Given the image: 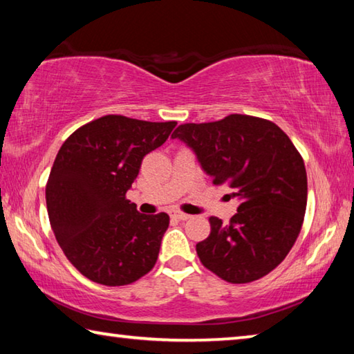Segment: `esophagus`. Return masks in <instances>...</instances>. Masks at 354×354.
I'll return each instance as SVG.
<instances>
[{
  "label": "esophagus",
  "mask_w": 354,
  "mask_h": 354,
  "mask_svg": "<svg viewBox=\"0 0 354 354\" xmlns=\"http://www.w3.org/2000/svg\"><path fill=\"white\" fill-rule=\"evenodd\" d=\"M171 215H173V217L179 218V220H189V218H190L189 214H185V212H183V211H178V209H176V211H173Z\"/></svg>",
  "instance_id": "34e87169"
}]
</instances>
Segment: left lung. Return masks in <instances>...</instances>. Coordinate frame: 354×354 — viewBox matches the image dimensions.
I'll return each mask as SVG.
<instances>
[{"label":"left lung","mask_w":354,"mask_h":354,"mask_svg":"<svg viewBox=\"0 0 354 354\" xmlns=\"http://www.w3.org/2000/svg\"><path fill=\"white\" fill-rule=\"evenodd\" d=\"M194 149L215 185L241 200L230 223L211 217V234L196 243L207 270L232 284L277 268L301 231L308 176L301 154L270 120L231 113L218 122L184 123L171 134Z\"/></svg>","instance_id":"obj_1"}]
</instances>
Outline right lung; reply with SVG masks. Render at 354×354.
<instances>
[{"label":"right lung","mask_w":354,"mask_h":354,"mask_svg":"<svg viewBox=\"0 0 354 354\" xmlns=\"http://www.w3.org/2000/svg\"><path fill=\"white\" fill-rule=\"evenodd\" d=\"M175 127L104 115L77 128L59 149L45 190L48 217L64 254L93 283L131 284L158 261L170 217L139 214L127 192L142 159Z\"/></svg>","instance_id":"obj_1"}]
</instances>
